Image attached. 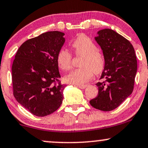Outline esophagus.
I'll use <instances>...</instances> for the list:
<instances>
[{"instance_id":"obj_1","label":"esophagus","mask_w":148,"mask_h":148,"mask_svg":"<svg viewBox=\"0 0 148 148\" xmlns=\"http://www.w3.org/2000/svg\"><path fill=\"white\" fill-rule=\"evenodd\" d=\"M76 86L80 89H85L87 87V85H77Z\"/></svg>"}]
</instances>
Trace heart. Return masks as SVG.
Here are the masks:
<instances>
[{
  "label": "heart",
  "instance_id": "heart-1",
  "mask_svg": "<svg viewBox=\"0 0 148 148\" xmlns=\"http://www.w3.org/2000/svg\"><path fill=\"white\" fill-rule=\"evenodd\" d=\"M72 47L74 54L82 56V67L72 70L65 76V81L71 84H83L90 80L95 74L103 70L106 60L97 46L91 38L84 34H80L72 42ZM58 67L63 71H67L72 67V54L65 49H61L56 56Z\"/></svg>",
  "mask_w": 148,
  "mask_h": 148
}]
</instances>
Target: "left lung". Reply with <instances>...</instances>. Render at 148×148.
Here are the masks:
<instances>
[{"label": "left lung", "instance_id": "left-lung-1", "mask_svg": "<svg viewBox=\"0 0 148 148\" xmlns=\"http://www.w3.org/2000/svg\"><path fill=\"white\" fill-rule=\"evenodd\" d=\"M97 34L95 40L102 49L106 65L101 76L103 81L96 84L99 93L90 103L96 109L108 112L118 108L132 93L136 57L130 42L114 30L103 29Z\"/></svg>", "mask_w": 148, "mask_h": 148}]
</instances>
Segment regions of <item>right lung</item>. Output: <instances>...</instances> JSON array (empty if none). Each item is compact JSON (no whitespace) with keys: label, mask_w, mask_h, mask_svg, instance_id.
<instances>
[{"label":"right lung","mask_w":148,"mask_h":148,"mask_svg":"<svg viewBox=\"0 0 148 148\" xmlns=\"http://www.w3.org/2000/svg\"><path fill=\"white\" fill-rule=\"evenodd\" d=\"M64 35L58 31L47 32L26 40L12 64L14 97L37 116L54 112L63 102L65 85L59 81L56 56L65 41Z\"/></svg>","instance_id":"add662e5"}]
</instances>
